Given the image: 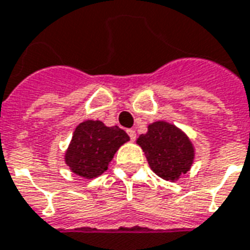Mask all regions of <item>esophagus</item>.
<instances>
[{"mask_svg": "<svg viewBox=\"0 0 250 250\" xmlns=\"http://www.w3.org/2000/svg\"><path fill=\"white\" fill-rule=\"evenodd\" d=\"M128 134H129V137H130V140H132V141H134V140H136V137H137V136H136V132H134L133 129H129Z\"/></svg>", "mask_w": 250, "mask_h": 250, "instance_id": "esophagus-1", "label": "esophagus"}]
</instances>
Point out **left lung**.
Returning <instances> with one entry per match:
<instances>
[{
    "label": "left lung",
    "mask_w": 250,
    "mask_h": 250,
    "mask_svg": "<svg viewBox=\"0 0 250 250\" xmlns=\"http://www.w3.org/2000/svg\"><path fill=\"white\" fill-rule=\"evenodd\" d=\"M149 167L157 176L173 182L190 169L194 160L192 144L180 129L164 121L150 124L137 139Z\"/></svg>",
    "instance_id": "obj_1"
}]
</instances>
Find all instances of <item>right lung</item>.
<instances>
[{"instance_id": "obj_1", "label": "right lung", "mask_w": 250, "mask_h": 250, "mask_svg": "<svg viewBox=\"0 0 250 250\" xmlns=\"http://www.w3.org/2000/svg\"><path fill=\"white\" fill-rule=\"evenodd\" d=\"M129 136L118 126H105L101 121H84L74 132L65 152V163L74 173L93 179L107 169L118 148Z\"/></svg>"}]
</instances>
